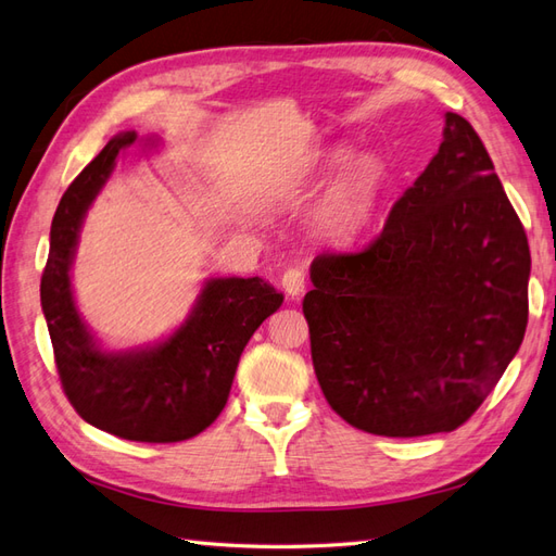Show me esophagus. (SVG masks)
I'll list each match as a JSON object with an SVG mask.
<instances>
[{"label":"esophagus","instance_id":"34e87169","mask_svg":"<svg viewBox=\"0 0 556 556\" xmlns=\"http://www.w3.org/2000/svg\"><path fill=\"white\" fill-rule=\"evenodd\" d=\"M304 282H306V278H304V270L302 268H288L286 274H282V278H280V286H282V290H286L290 298H300V294L304 292Z\"/></svg>","mask_w":556,"mask_h":556}]
</instances>
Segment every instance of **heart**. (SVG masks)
I'll use <instances>...</instances> for the list:
<instances>
[{
	"instance_id": "1",
	"label": "heart",
	"mask_w": 556,
	"mask_h": 556,
	"mask_svg": "<svg viewBox=\"0 0 556 556\" xmlns=\"http://www.w3.org/2000/svg\"><path fill=\"white\" fill-rule=\"evenodd\" d=\"M382 194V170L376 162H356L318 204V226L328 238L352 242L374 224Z\"/></svg>"
}]
</instances>
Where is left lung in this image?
<instances>
[{
  "mask_svg": "<svg viewBox=\"0 0 556 556\" xmlns=\"http://www.w3.org/2000/svg\"><path fill=\"white\" fill-rule=\"evenodd\" d=\"M528 238L471 123L445 114L438 154L380 236L318 254L302 309L332 412L386 438L473 416L528 324Z\"/></svg>",
  "mask_w": 556,
  "mask_h": 556,
  "instance_id": "1",
  "label": "left lung"
}]
</instances>
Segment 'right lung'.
<instances>
[{"instance_id": "right-lung-1", "label": "right lung", "mask_w": 556, "mask_h": 556, "mask_svg": "<svg viewBox=\"0 0 556 556\" xmlns=\"http://www.w3.org/2000/svg\"><path fill=\"white\" fill-rule=\"evenodd\" d=\"M135 140L132 130L111 138L61 197L40 300L61 388L73 409L123 440L180 442L200 435L224 412L244 344L278 312L282 294L258 276L212 278L188 320L164 342L130 352H104L97 344L73 302L68 270L85 214L116 156Z\"/></svg>"}]
</instances>
